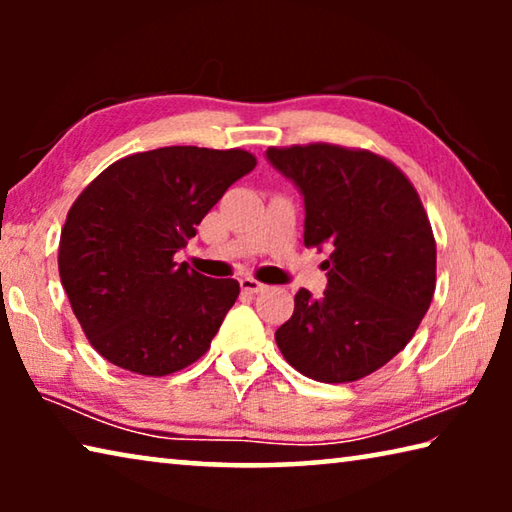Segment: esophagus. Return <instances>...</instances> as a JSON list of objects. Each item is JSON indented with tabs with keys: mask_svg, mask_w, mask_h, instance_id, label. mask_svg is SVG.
I'll return each mask as SVG.
<instances>
[{
	"mask_svg": "<svg viewBox=\"0 0 512 512\" xmlns=\"http://www.w3.org/2000/svg\"><path fill=\"white\" fill-rule=\"evenodd\" d=\"M239 284H241V291H246V293H259L266 289V284L255 280V277H241Z\"/></svg>",
	"mask_w": 512,
	"mask_h": 512,
	"instance_id": "obj_1",
	"label": "esophagus"
}]
</instances>
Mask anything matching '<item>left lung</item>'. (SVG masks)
<instances>
[{"label":"left lung","mask_w":512,"mask_h":512,"mask_svg":"<svg viewBox=\"0 0 512 512\" xmlns=\"http://www.w3.org/2000/svg\"><path fill=\"white\" fill-rule=\"evenodd\" d=\"M266 158L305 196V246L329 250L325 293H296L277 348L309 379L368 377L406 348L436 291V239L420 196L366 149L271 146Z\"/></svg>","instance_id":"8db88e82"}]
</instances>
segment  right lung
<instances>
[{"instance_id": "obj_1", "label": "right lung", "mask_w": 512, "mask_h": 512, "mask_svg": "<svg viewBox=\"0 0 512 512\" xmlns=\"http://www.w3.org/2000/svg\"><path fill=\"white\" fill-rule=\"evenodd\" d=\"M255 164L244 149L164 146L112 162L83 189L60 232L58 271L103 359L164 377L210 350L239 282L196 273L176 253Z\"/></svg>"}]
</instances>
